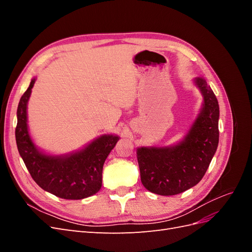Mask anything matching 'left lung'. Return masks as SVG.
I'll list each match as a JSON object with an SVG mask.
<instances>
[{"label": "left lung", "instance_id": "left-lung-1", "mask_svg": "<svg viewBox=\"0 0 252 252\" xmlns=\"http://www.w3.org/2000/svg\"><path fill=\"white\" fill-rule=\"evenodd\" d=\"M204 95V107L178 146L142 147L136 151L141 181L149 191L174 195L193 187L207 171L219 144V103L202 78L195 80Z\"/></svg>", "mask_w": 252, "mask_h": 252}]
</instances>
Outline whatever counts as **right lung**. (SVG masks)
Returning <instances> with one entry per match:
<instances>
[{
  "label": "right lung",
  "mask_w": 252,
  "mask_h": 252,
  "mask_svg": "<svg viewBox=\"0 0 252 252\" xmlns=\"http://www.w3.org/2000/svg\"><path fill=\"white\" fill-rule=\"evenodd\" d=\"M35 80L30 82L18 106L16 140L20 156L34 182L42 189L66 200H81L102 186L103 165L119 138L103 135L77 154L59 158L45 156L35 148L27 129L26 107Z\"/></svg>",
  "instance_id": "1"
}]
</instances>
